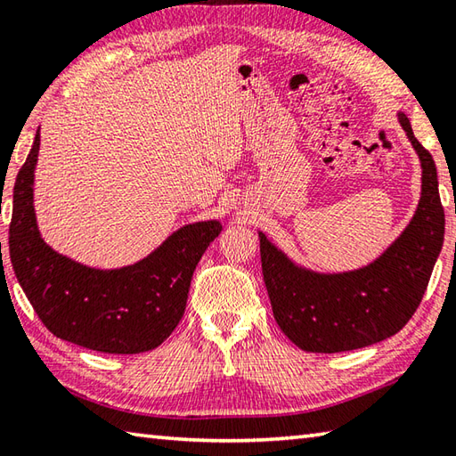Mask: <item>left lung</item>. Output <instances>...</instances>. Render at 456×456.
I'll use <instances>...</instances> for the list:
<instances>
[{"instance_id": "8db88e82", "label": "left lung", "mask_w": 456, "mask_h": 456, "mask_svg": "<svg viewBox=\"0 0 456 456\" xmlns=\"http://www.w3.org/2000/svg\"><path fill=\"white\" fill-rule=\"evenodd\" d=\"M399 122L421 159V201L378 261L352 273H312L258 233L274 320L300 350L336 354L378 344L397 334L421 305L443 247L444 209L433 156L415 138L405 114L399 112Z\"/></svg>"}]
</instances>
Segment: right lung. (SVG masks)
I'll return each instance as SVG.
<instances>
[{
  "label": "right lung",
  "instance_id": "add662e5",
  "mask_svg": "<svg viewBox=\"0 0 456 456\" xmlns=\"http://www.w3.org/2000/svg\"><path fill=\"white\" fill-rule=\"evenodd\" d=\"M39 132L17 174L9 223V258L25 297L49 332L104 354L154 350L180 324L191 276L221 233L219 221L177 229L154 253L122 269L101 271L53 251L39 235L33 174Z\"/></svg>",
  "mask_w": 456,
  "mask_h": 456
}]
</instances>
